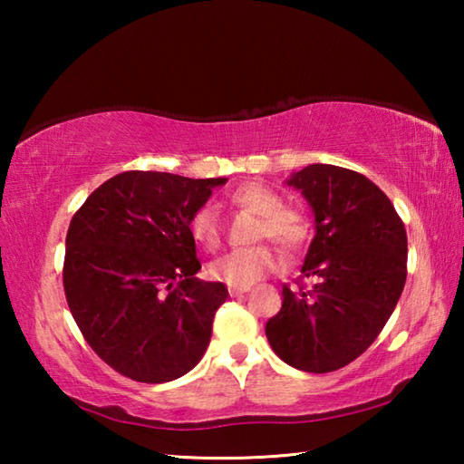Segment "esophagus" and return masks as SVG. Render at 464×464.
Instances as JSON below:
<instances>
[{
    "label": "esophagus",
    "instance_id": "34e87169",
    "mask_svg": "<svg viewBox=\"0 0 464 464\" xmlns=\"http://www.w3.org/2000/svg\"><path fill=\"white\" fill-rule=\"evenodd\" d=\"M249 286H229V295L231 296H239L243 293H247Z\"/></svg>",
    "mask_w": 464,
    "mask_h": 464
}]
</instances>
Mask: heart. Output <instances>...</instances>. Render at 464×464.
<instances>
[{
    "mask_svg": "<svg viewBox=\"0 0 464 464\" xmlns=\"http://www.w3.org/2000/svg\"><path fill=\"white\" fill-rule=\"evenodd\" d=\"M233 204L260 215L257 237H268L280 247L295 251L309 237V221L301 210L282 207L278 194L262 184L249 182L231 194ZM192 239L204 249H217L221 243V223L215 207L204 204L190 217ZM280 256L268 246L231 249L208 264L213 280L229 286H249L280 268Z\"/></svg>",
    "mask_w": 464,
    "mask_h": 464,
    "instance_id": "heart-1",
    "label": "heart"
}]
</instances>
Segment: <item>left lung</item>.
Masks as SVG:
<instances>
[{
  "instance_id": "8db88e82",
  "label": "left lung",
  "mask_w": 464,
  "mask_h": 464,
  "mask_svg": "<svg viewBox=\"0 0 464 464\" xmlns=\"http://www.w3.org/2000/svg\"><path fill=\"white\" fill-rule=\"evenodd\" d=\"M315 217L303 264L309 290L282 286L266 324L272 350L304 372L350 364L382 332L407 278V233L379 186L358 171L313 163L286 179Z\"/></svg>"
}]
</instances>
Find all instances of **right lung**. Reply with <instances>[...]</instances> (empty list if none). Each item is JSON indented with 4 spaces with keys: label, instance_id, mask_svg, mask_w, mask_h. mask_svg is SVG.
Wrapping results in <instances>:
<instances>
[{
    "label": "right lung",
    "instance_id": "right-lung-1",
    "mask_svg": "<svg viewBox=\"0 0 464 464\" xmlns=\"http://www.w3.org/2000/svg\"><path fill=\"white\" fill-rule=\"evenodd\" d=\"M227 178L124 171L96 188L69 225L63 286L77 327L116 372L179 379L200 362L223 282L196 278L190 217Z\"/></svg>",
    "mask_w": 464,
    "mask_h": 464
}]
</instances>
